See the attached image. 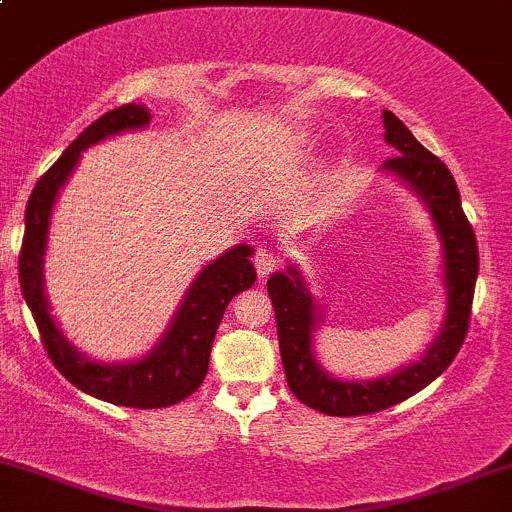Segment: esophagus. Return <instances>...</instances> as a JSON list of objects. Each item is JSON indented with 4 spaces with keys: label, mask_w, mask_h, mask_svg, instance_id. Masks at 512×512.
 Instances as JSON below:
<instances>
[{
    "label": "esophagus",
    "mask_w": 512,
    "mask_h": 512,
    "mask_svg": "<svg viewBox=\"0 0 512 512\" xmlns=\"http://www.w3.org/2000/svg\"><path fill=\"white\" fill-rule=\"evenodd\" d=\"M279 264H281V257L276 255L274 250L260 248V250L255 252V269H257V274L262 276V279H264V276H269V274H272L274 269L279 267Z\"/></svg>",
    "instance_id": "obj_1"
}]
</instances>
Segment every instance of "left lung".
<instances>
[{"instance_id":"8db88e82","label":"left lung","mask_w":512,"mask_h":512,"mask_svg":"<svg viewBox=\"0 0 512 512\" xmlns=\"http://www.w3.org/2000/svg\"><path fill=\"white\" fill-rule=\"evenodd\" d=\"M385 142L397 151L387 158L383 170L395 173L411 190L426 202L443 248V279H445V320L436 342L426 349L421 361L399 368L397 373L378 380L332 378L315 361L313 337L320 315L317 305L305 289L298 267L269 276L267 291L272 298L279 332L281 361H284L286 383L303 404L327 416H363L383 411L392 404L424 390L438 378L457 356L467 337L469 313H472L474 284L479 274V250L472 223L462 211L460 190L455 178L426 146H421L402 120L390 110H383Z\"/></svg>"}]
</instances>
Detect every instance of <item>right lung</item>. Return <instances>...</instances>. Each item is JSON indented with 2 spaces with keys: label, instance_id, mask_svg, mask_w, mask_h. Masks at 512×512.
Masks as SVG:
<instances>
[{
  "label": "right lung",
  "instance_id": "right-lung-1",
  "mask_svg": "<svg viewBox=\"0 0 512 512\" xmlns=\"http://www.w3.org/2000/svg\"><path fill=\"white\" fill-rule=\"evenodd\" d=\"M149 120L151 113L144 105L127 103L91 122L67 146V151L52 163L48 173L35 182L28 197L26 233H23L19 252L21 293L31 308L40 339L55 368L86 395L134 409L170 407L190 397L202 385L209 370L211 344H214L221 317L226 313V305L236 293L250 289L257 279L250 262V245L240 243L223 252L219 260L207 264L197 274L168 332L139 361H91L72 342H67L57 322L52 320L43 286V255L48 245L52 204L79 163L81 151L113 134L142 129L149 125Z\"/></svg>",
  "mask_w": 512,
  "mask_h": 512
}]
</instances>
